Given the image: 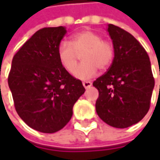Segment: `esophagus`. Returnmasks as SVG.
<instances>
[{
  "label": "esophagus",
  "instance_id": "esophagus-1",
  "mask_svg": "<svg viewBox=\"0 0 160 160\" xmlns=\"http://www.w3.org/2000/svg\"><path fill=\"white\" fill-rule=\"evenodd\" d=\"M82 84H83V86H84V88H85V89H88V88H90V87L92 86V82H91V81H89V80L83 81V82H82Z\"/></svg>",
  "mask_w": 160,
  "mask_h": 160
}]
</instances>
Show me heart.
Returning <instances> with one entry per match:
<instances>
[{
	"label": "heart",
	"mask_w": 160,
	"mask_h": 160,
	"mask_svg": "<svg viewBox=\"0 0 160 160\" xmlns=\"http://www.w3.org/2000/svg\"><path fill=\"white\" fill-rule=\"evenodd\" d=\"M114 46L111 42L103 40L102 36L92 30H82L74 34L70 42H62L57 49V55L61 66L69 73L74 71L79 55L83 62L74 72L80 80L94 77L98 68L105 70L110 67L114 59Z\"/></svg>",
	"instance_id": "1"
}]
</instances>
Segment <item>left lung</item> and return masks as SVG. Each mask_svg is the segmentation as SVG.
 Listing matches in <instances>:
<instances>
[{
	"label": "left lung",
	"mask_w": 160,
	"mask_h": 160,
	"mask_svg": "<svg viewBox=\"0 0 160 160\" xmlns=\"http://www.w3.org/2000/svg\"><path fill=\"white\" fill-rule=\"evenodd\" d=\"M108 31L115 56L108 70L92 83L99 92L95 109L107 124L123 129L139 122L148 112L155 80L142 44L115 25L109 24Z\"/></svg>",
	"instance_id": "8db88e82"
}]
</instances>
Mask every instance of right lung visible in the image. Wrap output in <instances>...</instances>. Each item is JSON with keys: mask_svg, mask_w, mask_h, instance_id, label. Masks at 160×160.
I'll list each match as a JSON object with an SVG mask.
<instances>
[{"mask_svg": "<svg viewBox=\"0 0 160 160\" xmlns=\"http://www.w3.org/2000/svg\"><path fill=\"white\" fill-rule=\"evenodd\" d=\"M66 33L64 27L35 32L14 55L8 76L17 114L30 128L44 133L68 124L74 104L85 92L81 81L58 59L57 49Z\"/></svg>", "mask_w": 160, "mask_h": 160, "instance_id": "obj_1", "label": "right lung"}]
</instances>
